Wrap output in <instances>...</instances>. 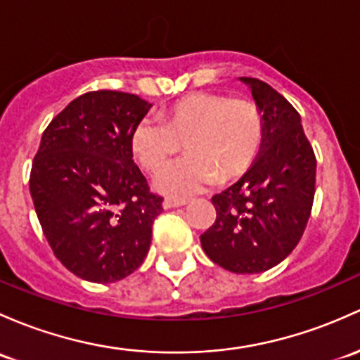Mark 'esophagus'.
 I'll return each instance as SVG.
<instances>
[{"label":"esophagus","instance_id":"34e87169","mask_svg":"<svg viewBox=\"0 0 360 360\" xmlns=\"http://www.w3.org/2000/svg\"><path fill=\"white\" fill-rule=\"evenodd\" d=\"M188 200L184 198H172V196H167V198L164 200V209H174V207H183L186 205Z\"/></svg>","mask_w":360,"mask_h":360}]
</instances>
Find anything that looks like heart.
<instances>
[{"label":"heart","instance_id":"obj_1","mask_svg":"<svg viewBox=\"0 0 360 360\" xmlns=\"http://www.w3.org/2000/svg\"><path fill=\"white\" fill-rule=\"evenodd\" d=\"M134 126L131 150L146 172H157L177 153L188 157L162 170L155 186L170 196H191L215 181L243 176L255 164L266 136L262 112L250 100L219 93H193Z\"/></svg>","mask_w":360,"mask_h":360}]
</instances>
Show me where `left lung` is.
<instances>
[{"label":"left lung","mask_w":360,"mask_h":360,"mask_svg":"<svg viewBox=\"0 0 360 360\" xmlns=\"http://www.w3.org/2000/svg\"><path fill=\"white\" fill-rule=\"evenodd\" d=\"M240 79L262 112L264 145L248 172L212 198L217 215L200 241L222 269L255 274L300 241L316 193V155L293 105L260 79Z\"/></svg>","instance_id":"1"}]
</instances>
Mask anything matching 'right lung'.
<instances>
[{
  "label": "right lung",
  "mask_w": 360,
  "mask_h": 360,
  "mask_svg": "<svg viewBox=\"0 0 360 360\" xmlns=\"http://www.w3.org/2000/svg\"><path fill=\"white\" fill-rule=\"evenodd\" d=\"M151 103L131 93L89 91L46 127L30 170V196L56 259L91 283L134 272L151 243L164 198L132 160L131 134Z\"/></svg>",
  "instance_id": "right-lung-1"
}]
</instances>
